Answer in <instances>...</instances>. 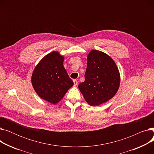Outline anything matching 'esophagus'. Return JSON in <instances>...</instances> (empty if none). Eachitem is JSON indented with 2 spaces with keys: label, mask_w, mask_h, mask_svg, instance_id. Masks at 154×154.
Returning a JSON list of instances; mask_svg holds the SVG:
<instances>
[{
  "label": "esophagus",
  "mask_w": 154,
  "mask_h": 154,
  "mask_svg": "<svg viewBox=\"0 0 154 154\" xmlns=\"http://www.w3.org/2000/svg\"><path fill=\"white\" fill-rule=\"evenodd\" d=\"M73 81H74V85H75V86L77 85V84H78V82H77V80L76 79L74 80H73Z\"/></svg>",
  "instance_id": "34e87169"
}]
</instances>
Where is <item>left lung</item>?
<instances>
[{"label": "left lung", "mask_w": 154, "mask_h": 154, "mask_svg": "<svg viewBox=\"0 0 154 154\" xmlns=\"http://www.w3.org/2000/svg\"><path fill=\"white\" fill-rule=\"evenodd\" d=\"M120 82L119 69L110 57L96 50L88 54L85 81L78 87L90 106H99L112 99Z\"/></svg>", "instance_id": "1"}]
</instances>
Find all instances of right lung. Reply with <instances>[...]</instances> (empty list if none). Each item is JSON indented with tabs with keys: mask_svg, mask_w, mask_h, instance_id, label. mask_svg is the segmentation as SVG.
<instances>
[{
	"mask_svg": "<svg viewBox=\"0 0 154 154\" xmlns=\"http://www.w3.org/2000/svg\"><path fill=\"white\" fill-rule=\"evenodd\" d=\"M63 60L59 52H51L39 62L32 75V84L38 95L54 104L74 85L63 67Z\"/></svg>",
	"mask_w": 154,
	"mask_h": 154,
	"instance_id": "add662e5",
	"label": "right lung"
}]
</instances>
